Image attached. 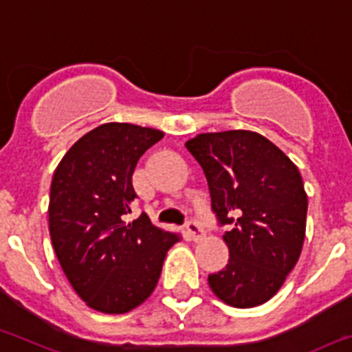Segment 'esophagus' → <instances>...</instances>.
Masks as SVG:
<instances>
[{"instance_id":"34e87169","label":"esophagus","mask_w":352,"mask_h":352,"mask_svg":"<svg viewBox=\"0 0 352 352\" xmlns=\"http://www.w3.org/2000/svg\"><path fill=\"white\" fill-rule=\"evenodd\" d=\"M185 228H186V234H188V237L192 241H201L202 237H204V228H202L197 221H192V220L186 221Z\"/></svg>"}]
</instances>
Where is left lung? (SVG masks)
Listing matches in <instances>:
<instances>
[{"instance_id": "left-lung-1", "label": "left lung", "mask_w": 352, "mask_h": 352, "mask_svg": "<svg viewBox=\"0 0 352 352\" xmlns=\"http://www.w3.org/2000/svg\"><path fill=\"white\" fill-rule=\"evenodd\" d=\"M186 150L208 179L228 263L208 281L220 300L248 309L270 300L302 253L307 193L295 164L262 134H199Z\"/></svg>"}]
</instances>
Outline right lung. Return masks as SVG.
I'll return each instance as SVG.
<instances>
[{
	"label": "right lung",
	"instance_id": "obj_1",
	"mask_svg": "<svg viewBox=\"0 0 352 352\" xmlns=\"http://www.w3.org/2000/svg\"><path fill=\"white\" fill-rule=\"evenodd\" d=\"M164 132L102 124L67 150L50 186L48 228L67 281L87 305L124 314L143 304L159 283L164 258L179 237L153 227L144 212L127 223L132 173Z\"/></svg>",
	"mask_w": 352,
	"mask_h": 352
}]
</instances>
